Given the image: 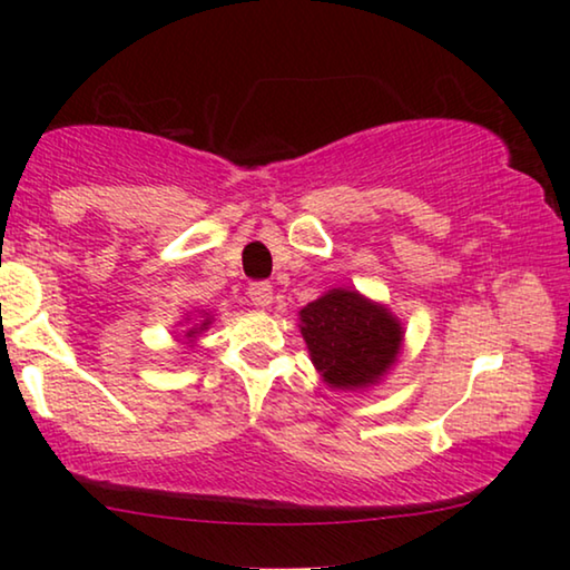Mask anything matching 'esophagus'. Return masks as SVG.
I'll return each instance as SVG.
<instances>
[{
  "instance_id": "obj_1",
  "label": "esophagus",
  "mask_w": 570,
  "mask_h": 570,
  "mask_svg": "<svg viewBox=\"0 0 570 570\" xmlns=\"http://www.w3.org/2000/svg\"><path fill=\"white\" fill-rule=\"evenodd\" d=\"M248 298L254 302V306L268 308V306H272V298H274V288H272V284H266V282H256V284L248 286Z\"/></svg>"
}]
</instances>
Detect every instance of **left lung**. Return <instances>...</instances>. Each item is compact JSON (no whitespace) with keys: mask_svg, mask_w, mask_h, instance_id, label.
<instances>
[{"mask_svg":"<svg viewBox=\"0 0 570 570\" xmlns=\"http://www.w3.org/2000/svg\"><path fill=\"white\" fill-rule=\"evenodd\" d=\"M316 372L334 390L377 384L402 352V324L387 306L352 288H332L298 312Z\"/></svg>","mask_w":570,"mask_h":570,"instance_id":"1","label":"left lung"}]
</instances>
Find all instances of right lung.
<instances>
[{
  "label": "right lung",
  "mask_w": 570,
  "mask_h": 570,
  "mask_svg": "<svg viewBox=\"0 0 570 570\" xmlns=\"http://www.w3.org/2000/svg\"><path fill=\"white\" fill-rule=\"evenodd\" d=\"M208 324H210V314H206V312H204V320H200L198 324H193L190 330L186 332V336H188V340L193 342L200 332H206V330H208Z\"/></svg>",
  "instance_id": "add662e5"
}]
</instances>
